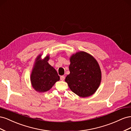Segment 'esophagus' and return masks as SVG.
<instances>
[{
    "label": "esophagus",
    "mask_w": 131,
    "mask_h": 131,
    "mask_svg": "<svg viewBox=\"0 0 131 131\" xmlns=\"http://www.w3.org/2000/svg\"><path fill=\"white\" fill-rule=\"evenodd\" d=\"M64 79H65V77L64 76H61V77H60V79H61V81H63L64 80Z\"/></svg>",
    "instance_id": "1"
}]
</instances>
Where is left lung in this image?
<instances>
[{
  "mask_svg": "<svg viewBox=\"0 0 131 131\" xmlns=\"http://www.w3.org/2000/svg\"><path fill=\"white\" fill-rule=\"evenodd\" d=\"M70 74L65 81L72 92L81 97L93 94L100 85L102 73L96 59L89 53L80 51L70 58Z\"/></svg>",
  "mask_w": 131,
  "mask_h": 131,
  "instance_id": "8db88e82",
  "label": "left lung"
}]
</instances>
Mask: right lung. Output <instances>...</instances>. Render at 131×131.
<instances>
[{
	"instance_id": "1",
	"label": "right lung",
	"mask_w": 131,
	"mask_h": 131,
	"mask_svg": "<svg viewBox=\"0 0 131 131\" xmlns=\"http://www.w3.org/2000/svg\"><path fill=\"white\" fill-rule=\"evenodd\" d=\"M39 54L35 60L30 75V81L33 89L39 92H45L50 90L56 82L59 80L57 71L47 61L49 55L41 59Z\"/></svg>"
}]
</instances>
